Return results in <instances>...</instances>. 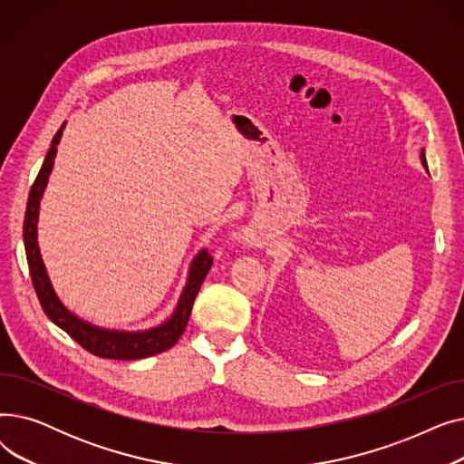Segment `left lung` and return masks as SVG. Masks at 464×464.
<instances>
[{"mask_svg":"<svg viewBox=\"0 0 464 464\" xmlns=\"http://www.w3.org/2000/svg\"><path fill=\"white\" fill-rule=\"evenodd\" d=\"M421 163H423V167L427 169V160H425V150H421Z\"/></svg>","mask_w":464,"mask_h":464,"instance_id":"obj_1","label":"left lung"}]
</instances>
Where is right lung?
Wrapping results in <instances>:
<instances>
[{"label":"right lung","mask_w":464,"mask_h":464,"mask_svg":"<svg viewBox=\"0 0 464 464\" xmlns=\"http://www.w3.org/2000/svg\"><path fill=\"white\" fill-rule=\"evenodd\" d=\"M63 126L58 130V133L53 139L51 149L46 152V158L43 161V167L39 175L30 189L26 216H24V248H26V259L30 266V276L34 282V289L37 294V299L48 315V320L56 324L60 329H63L75 343H79L86 352L105 357V359H120V361H135L144 359L156 353H161L169 348H173L179 338L182 336L195 297H198L203 280L207 278L210 266H212V256L207 250H201L191 261L189 275L186 287L180 295V301L170 318L161 324L160 327L149 329V331H139V333H126V331H111L102 329L86 324L84 320L77 318L75 314H71L62 301L58 299L56 291L51 284V278L46 275L44 263L41 259L39 245H37V218H39V201L43 198L44 186L48 182V175H51L54 158L58 152V142L62 139Z\"/></svg>","instance_id":"add662e5"}]
</instances>
